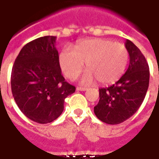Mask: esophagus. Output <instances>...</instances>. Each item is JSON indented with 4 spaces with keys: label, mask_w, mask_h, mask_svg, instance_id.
<instances>
[{
    "label": "esophagus",
    "mask_w": 159,
    "mask_h": 159,
    "mask_svg": "<svg viewBox=\"0 0 159 159\" xmlns=\"http://www.w3.org/2000/svg\"><path fill=\"white\" fill-rule=\"evenodd\" d=\"M76 90H77V91H86L87 90V89H85V88H81V87H77V88H76Z\"/></svg>",
    "instance_id": "34e87169"
}]
</instances>
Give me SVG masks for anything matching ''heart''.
Segmentation results:
<instances>
[{
  "label": "heart",
  "instance_id": "1",
  "mask_svg": "<svg viewBox=\"0 0 159 159\" xmlns=\"http://www.w3.org/2000/svg\"><path fill=\"white\" fill-rule=\"evenodd\" d=\"M129 61V51L122 43L108 39L84 40L75 49L66 47L59 54V65L69 79L79 76L86 62L88 70L81 79L85 85L95 79L101 84L114 83L125 71Z\"/></svg>",
  "mask_w": 159,
  "mask_h": 159
}]
</instances>
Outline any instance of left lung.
Wrapping results in <instances>:
<instances>
[{"mask_svg": "<svg viewBox=\"0 0 159 159\" xmlns=\"http://www.w3.org/2000/svg\"><path fill=\"white\" fill-rule=\"evenodd\" d=\"M129 66L117 83L100 89V100L94 114L104 123L118 124L135 113L143 102L149 86V66L145 56L133 42L127 40Z\"/></svg>", "mask_w": 159, "mask_h": 159, "instance_id": "1", "label": "left lung"}]
</instances>
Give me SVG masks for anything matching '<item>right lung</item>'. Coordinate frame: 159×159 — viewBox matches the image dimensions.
I'll use <instances>...</instances> for the list:
<instances>
[{
    "label": "right lung",
    "mask_w": 159,
    "mask_h": 159,
    "mask_svg": "<svg viewBox=\"0 0 159 159\" xmlns=\"http://www.w3.org/2000/svg\"><path fill=\"white\" fill-rule=\"evenodd\" d=\"M55 43L52 36L33 40L23 47L12 66V96L23 113L38 123L57 119L65 99L76 90L62 76Z\"/></svg>",
    "instance_id": "right-lung-1"
}]
</instances>
